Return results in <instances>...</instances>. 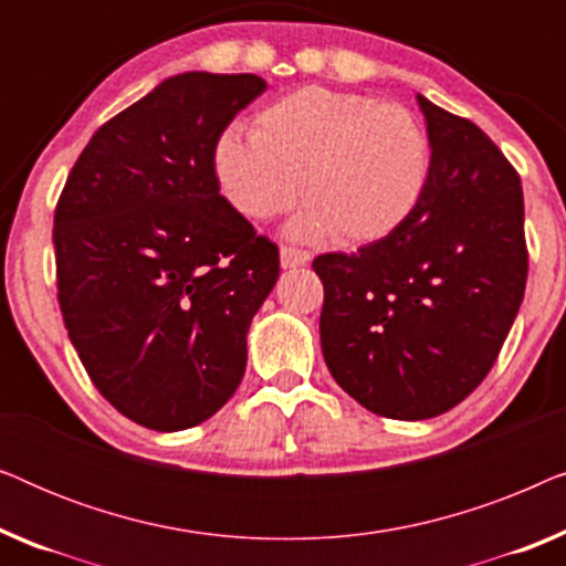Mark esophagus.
I'll return each mask as SVG.
<instances>
[{"label":"esophagus","mask_w":566,"mask_h":566,"mask_svg":"<svg viewBox=\"0 0 566 566\" xmlns=\"http://www.w3.org/2000/svg\"><path fill=\"white\" fill-rule=\"evenodd\" d=\"M306 262H308L306 250H301V247H293V244L281 247V265L283 268H298V265H306Z\"/></svg>","instance_id":"34e87169"}]
</instances>
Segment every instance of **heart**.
I'll list each match as a JSON object with an SVG mask.
<instances>
[{
	"label": "heart",
	"mask_w": 566,
	"mask_h": 566,
	"mask_svg": "<svg viewBox=\"0 0 566 566\" xmlns=\"http://www.w3.org/2000/svg\"><path fill=\"white\" fill-rule=\"evenodd\" d=\"M216 180L239 213L265 221L298 198L312 208L296 234L332 231L343 244L391 234L420 203L430 175L428 136L407 107L301 87L262 107L250 142L223 134Z\"/></svg>",
	"instance_id": "1"
}]
</instances>
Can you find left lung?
Listing matches in <instances>:
<instances>
[{"mask_svg":"<svg viewBox=\"0 0 566 566\" xmlns=\"http://www.w3.org/2000/svg\"><path fill=\"white\" fill-rule=\"evenodd\" d=\"M417 103L432 146L420 203L384 239L312 262L332 378L391 420L443 415L484 381L528 277L521 175L469 118Z\"/></svg>","mask_w":566,"mask_h":566,"instance_id":"8db88e82","label":"left lung"}]
</instances>
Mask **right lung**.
Wrapping results in <instances>:
<instances>
[{
  "instance_id": "obj_1",
  "label": "right lung",
  "mask_w": 566,
  "mask_h": 566,
  "mask_svg": "<svg viewBox=\"0 0 566 566\" xmlns=\"http://www.w3.org/2000/svg\"><path fill=\"white\" fill-rule=\"evenodd\" d=\"M265 87L254 74L161 82L95 130L59 196L69 339L97 391L144 428L208 420L244 376L281 254L219 192L213 151Z\"/></svg>"
}]
</instances>
